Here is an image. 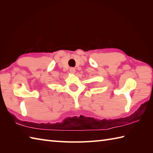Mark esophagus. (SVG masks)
I'll list each match as a JSON object with an SVG mask.
<instances>
[{
  "mask_svg": "<svg viewBox=\"0 0 153 153\" xmlns=\"http://www.w3.org/2000/svg\"><path fill=\"white\" fill-rule=\"evenodd\" d=\"M70 73H71V74H74L75 72H76V69H75L74 68H70Z\"/></svg>",
  "mask_w": 153,
  "mask_h": 153,
  "instance_id": "obj_1",
  "label": "esophagus"
}]
</instances>
